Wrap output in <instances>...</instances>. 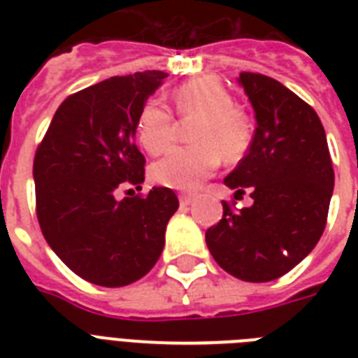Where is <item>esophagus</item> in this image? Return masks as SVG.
I'll list each match as a JSON object with an SVG mask.
<instances>
[{
    "label": "esophagus",
    "mask_w": 358,
    "mask_h": 358,
    "mask_svg": "<svg viewBox=\"0 0 358 358\" xmlns=\"http://www.w3.org/2000/svg\"><path fill=\"white\" fill-rule=\"evenodd\" d=\"M178 199H180V206L182 208L191 206V204H193V201H195V199H193V195H187V193H180Z\"/></svg>",
    "instance_id": "obj_1"
}]
</instances>
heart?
Here are the masks:
<instances>
[{
  "label": "heart",
  "mask_w": 358,
  "mask_h": 358,
  "mask_svg": "<svg viewBox=\"0 0 358 358\" xmlns=\"http://www.w3.org/2000/svg\"><path fill=\"white\" fill-rule=\"evenodd\" d=\"M174 102L184 119H195V146L174 148L152 165V180L163 187L195 191L215 173L221 156L236 162L250 145V124L234 109V98L213 78H196L174 91ZM137 139L146 152L162 154L174 139L173 115L157 102H146L137 115Z\"/></svg>",
  "instance_id": "obj_1"
}]
</instances>
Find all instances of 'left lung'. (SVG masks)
<instances>
[{"mask_svg": "<svg viewBox=\"0 0 358 358\" xmlns=\"http://www.w3.org/2000/svg\"><path fill=\"white\" fill-rule=\"evenodd\" d=\"M256 129L247 156L224 178L252 206L208 229L213 260L245 282H269L294 269L322 238L334 189L327 135L316 111L280 81L241 72Z\"/></svg>", "mask_w": 358, "mask_h": 358, "instance_id": "1", "label": "left lung"}]
</instances>
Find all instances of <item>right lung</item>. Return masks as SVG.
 <instances>
[{"label":"right lung","mask_w":358,"mask_h":358,"mask_svg":"<svg viewBox=\"0 0 358 358\" xmlns=\"http://www.w3.org/2000/svg\"><path fill=\"white\" fill-rule=\"evenodd\" d=\"M167 76H117L76 92L59 106L35 154L42 234L76 275L98 286L119 288L145 277L178 210L169 187H152L145 199H117L119 185L145 182L135 124Z\"/></svg>","instance_id":"1"}]
</instances>
